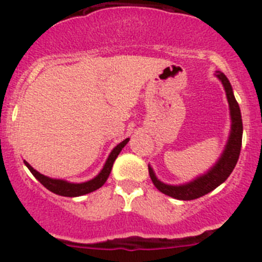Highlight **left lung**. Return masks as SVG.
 Returning a JSON list of instances; mask_svg holds the SVG:
<instances>
[{"instance_id": "1", "label": "left lung", "mask_w": 262, "mask_h": 262, "mask_svg": "<svg viewBox=\"0 0 262 262\" xmlns=\"http://www.w3.org/2000/svg\"><path fill=\"white\" fill-rule=\"evenodd\" d=\"M216 77L222 81L224 90H226L227 99H228L229 102V109H231L232 129L226 149H224L223 155L219 158L218 162L215 163V166H213L212 170L208 171V173H205V175L198 178L196 180L189 182V184L180 185V186L166 185L160 180H157L156 175L153 173V170L148 166V172H149L150 180H152L153 185L161 192L168 195V196L175 198V199L192 200L210 192L215 187H218L222 182H224L228 179V176L231 175L234 166H236L237 161H238L242 146V132H244L241 110H239L238 102L234 99L233 91H232V86L229 83L228 78L224 76V73L219 72V71L216 72Z\"/></svg>"}]
</instances>
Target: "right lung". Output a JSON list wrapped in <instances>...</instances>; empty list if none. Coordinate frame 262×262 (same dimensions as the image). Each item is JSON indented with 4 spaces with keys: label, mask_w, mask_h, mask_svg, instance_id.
Instances as JSON below:
<instances>
[{
    "label": "right lung",
    "mask_w": 262,
    "mask_h": 262,
    "mask_svg": "<svg viewBox=\"0 0 262 262\" xmlns=\"http://www.w3.org/2000/svg\"><path fill=\"white\" fill-rule=\"evenodd\" d=\"M128 142H129V139L126 138L125 141H123L121 143H119L118 146H116L114 149L112 150V153H110L106 163H105L104 168H102L101 172H100L96 178L92 179V180H90L87 182H82V184H71V182H67V181L55 180V179L47 178V176L41 175V173H39L38 171L34 170V168L31 167V166L29 165L26 161H24V162H25L26 167L30 170V172L35 176L36 180L40 182L44 187H47L49 191L54 192V194H57V195H62V196H70V198L81 196V195L89 194V192L95 191V190H97L99 187H101L102 185L105 184V181H106L107 178H109L110 172H112V167H113V165H114V161L116 160V157H118L119 153H120V150L123 149V147L125 146Z\"/></svg>",
    "instance_id": "right-lung-1"
}]
</instances>
